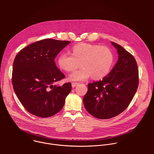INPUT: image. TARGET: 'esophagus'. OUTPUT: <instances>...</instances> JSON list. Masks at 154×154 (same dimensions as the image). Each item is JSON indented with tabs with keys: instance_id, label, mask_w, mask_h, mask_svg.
I'll use <instances>...</instances> for the list:
<instances>
[{
	"instance_id": "obj_1",
	"label": "esophagus",
	"mask_w": 154,
	"mask_h": 154,
	"mask_svg": "<svg viewBox=\"0 0 154 154\" xmlns=\"http://www.w3.org/2000/svg\"><path fill=\"white\" fill-rule=\"evenodd\" d=\"M79 85L78 83L72 82V88H74V87H75L77 85Z\"/></svg>"
}]
</instances>
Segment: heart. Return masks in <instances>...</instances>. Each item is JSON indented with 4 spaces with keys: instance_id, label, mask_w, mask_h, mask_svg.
<instances>
[{
    "instance_id": "b5f03b06",
    "label": "heart",
    "mask_w": 154,
    "mask_h": 154,
    "mask_svg": "<svg viewBox=\"0 0 154 154\" xmlns=\"http://www.w3.org/2000/svg\"><path fill=\"white\" fill-rule=\"evenodd\" d=\"M113 63V54L108 48L88 43L78 44L72 48V54L62 52L57 58L58 66L66 72L74 71L80 63L82 68L69 76L72 81H83L91 75L100 79L108 74Z\"/></svg>"
}]
</instances>
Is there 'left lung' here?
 I'll use <instances>...</instances> for the list:
<instances>
[{
	"instance_id": "1",
	"label": "left lung",
	"mask_w": 154,
	"mask_h": 154,
	"mask_svg": "<svg viewBox=\"0 0 154 154\" xmlns=\"http://www.w3.org/2000/svg\"><path fill=\"white\" fill-rule=\"evenodd\" d=\"M118 54L112 70L97 82L88 84L83 102L86 111L98 119L113 118L127 108L138 86V70L135 58L118 44L111 42Z\"/></svg>"
}]
</instances>
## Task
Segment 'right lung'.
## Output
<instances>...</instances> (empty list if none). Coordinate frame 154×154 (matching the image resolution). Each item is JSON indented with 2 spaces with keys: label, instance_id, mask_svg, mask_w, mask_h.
Instances as JSON below:
<instances>
[{
  "label": "right lung",
  "instance_id": "1",
  "mask_svg": "<svg viewBox=\"0 0 154 154\" xmlns=\"http://www.w3.org/2000/svg\"><path fill=\"white\" fill-rule=\"evenodd\" d=\"M70 42L42 39L27 46L16 56L12 72L13 89L30 113L48 118L63 107L72 86L71 83L55 84L65 75L57 67L54 59Z\"/></svg>",
  "mask_w": 154,
  "mask_h": 154
}]
</instances>
